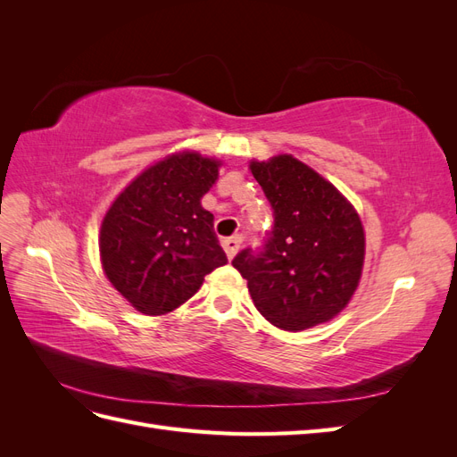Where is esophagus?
<instances>
[{"instance_id": "34e87169", "label": "esophagus", "mask_w": 457, "mask_h": 457, "mask_svg": "<svg viewBox=\"0 0 457 457\" xmlns=\"http://www.w3.org/2000/svg\"><path fill=\"white\" fill-rule=\"evenodd\" d=\"M240 245H242V237H230V238L223 240V247H225V253H227L228 259L237 255V252L240 250Z\"/></svg>"}]
</instances>
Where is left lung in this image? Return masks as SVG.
I'll use <instances>...</instances> for the list:
<instances>
[{
    "instance_id": "1",
    "label": "left lung",
    "mask_w": 457,
    "mask_h": 457,
    "mask_svg": "<svg viewBox=\"0 0 457 457\" xmlns=\"http://www.w3.org/2000/svg\"><path fill=\"white\" fill-rule=\"evenodd\" d=\"M274 225L259 247L232 259L257 311L289 331L328 322L362 274L364 228L339 190L294 156L252 162Z\"/></svg>"
}]
</instances>
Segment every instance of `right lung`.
Returning a JSON list of instances; mask_svg holds the SVG:
<instances>
[{
	"label": "right lung",
	"instance_id": "1",
	"mask_svg": "<svg viewBox=\"0 0 457 457\" xmlns=\"http://www.w3.org/2000/svg\"><path fill=\"white\" fill-rule=\"evenodd\" d=\"M219 162L196 152L152 165L110 205L101 227L108 280L145 314H165L195 295L204 276L228 262L202 196Z\"/></svg>",
	"mask_w": 457,
	"mask_h": 457
}]
</instances>
